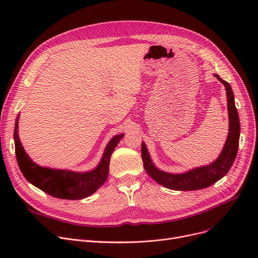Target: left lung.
I'll list each match as a JSON object with an SVG mask.
<instances>
[{"mask_svg": "<svg viewBox=\"0 0 258 258\" xmlns=\"http://www.w3.org/2000/svg\"><path fill=\"white\" fill-rule=\"evenodd\" d=\"M214 76L225 86L229 115V133L223 151L218 159L209 165L194 168L183 173H169L160 170L154 165L146 145L142 142L141 155L144 169L158 184L172 190H198V189H204L211 186L228 173L236 158L240 125L238 113L235 107L234 95L231 86L227 81L223 80L218 74Z\"/></svg>", "mask_w": 258, "mask_h": 258, "instance_id": "obj_1", "label": "left lung"}]
</instances>
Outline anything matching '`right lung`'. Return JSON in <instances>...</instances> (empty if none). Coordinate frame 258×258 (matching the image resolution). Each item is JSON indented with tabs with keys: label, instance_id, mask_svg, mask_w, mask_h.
<instances>
[{
	"label": "right lung",
	"instance_id": "add662e5",
	"mask_svg": "<svg viewBox=\"0 0 258 258\" xmlns=\"http://www.w3.org/2000/svg\"><path fill=\"white\" fill-rule=\"evenodd\" d=\"M19 116L15 127V145L19 167L27 181L40 190L57 199L80 200L94 194L106 181L112 153L124 134L117 135L107 143L102 159L96 168L87 172L42 167L27 155L19 138Z\"/></svg>",
	"mask_w": 258,
	"mask_h": 258
}]
</instances>
